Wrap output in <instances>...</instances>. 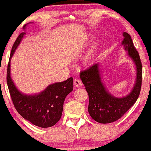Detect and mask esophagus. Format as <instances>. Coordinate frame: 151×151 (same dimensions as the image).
I'll return each instance as SVG.
<instances>
[{"instance_id": "esophagus-1", "label": "esophagus", "mask_w": 151, "mask_h": 151, "mask_svg": "<svg viewBox=\"0 0 151 151\" xmlns=\"http://www.w3.org/2000/svg\"><path fill=\"white\" fill-rule=\"evenodd\" d=\"M73 84L76 87H80V86L82 85V82L80 79H78V78H76L73 80Z\"/></svg>"}]
</instances>
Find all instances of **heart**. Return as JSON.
<instances>
[{
	"instance_id": "obj_1",
	"label": "heart",
	"mask_w": 151,
	"mask_h": 151,
	"mask_svg": "<svg viewBox=\"0 0 151 151\" xmlns=\"http://www.w3.org/2000/svg\"><path fill=\"white\" fill-rule=\"evenodd\" d=\"M93 51H91V52L88 53V54L86 55V58H85V60H86V61H88V60H90L92 58V57H93Z\"/></svg>"
}]
</instances>
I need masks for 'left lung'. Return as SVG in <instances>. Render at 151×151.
<instances>
[{"label": "left lung", "mask_w": 151, "mask_h": 151, "mask_svg": "<svg viewBox=\"0 0 151 151\" xmlns=\"http://www.w3.org/2000/svg\"><path fill=\"white\" fill-rule=\"evenodd\" d=\"M122 44L128 51L136 66L137 77L132 91L124 98H115L106 89L100 77L99 64H95L87 69L80 72V78L88 94V111L95 121L108 124L117 120L137 101L139 96L142 81V66L139 53L134 46L131 37L123 33Z\"/></svg>", "instance_id": "8db88e82"}]
</instances>
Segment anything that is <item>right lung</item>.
Listing matches in <instances>:
<instances>
[{"instance_id":"add662e5","label":"right lung","mask_w":151,"mask_h":151,"mask_svg":"<svg viewBox=\"0 0 151 151\" xmlns=\"http://www.w3.org/2000/svg\"><path fill=\"white\" fill-rule=\"evenodd\" d=\"M26 24L23 27L25 29ZM25 33L16 38L12 47L7 69V83L14 106L18 113L33 124L41 128L53 127L61 118L65 98L73 89V78L47 86L39 94L24 95L17 89L10 76V60Z\"/></svg>"}]
</instances>
